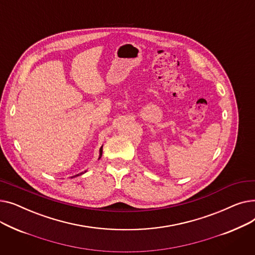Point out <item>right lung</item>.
Instances as JSON below:
<instances>
[{
	"label": "right lung",
	"mask_w": 255,
	"mask_h": 255,
	"mask_svg": "<svg viewBox=\"0 0 255 255\" xmlns=\"http://www.w3.org/2000/svg\"><path fill=\"white\" fill-rule=\"evenodd\" d=\"M101 156H102V146L100 148V151H99V159L101 158ZM86 172V171H85ZM85 172H80V173H78V175H75V176H73V177H71V178H75V177H78V176H80V175H83V173H85Z\"/></svg>",
	"instance_id": "right-lung-1"
}]
</instances>
